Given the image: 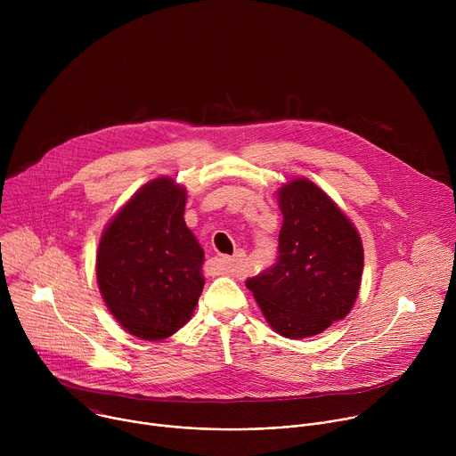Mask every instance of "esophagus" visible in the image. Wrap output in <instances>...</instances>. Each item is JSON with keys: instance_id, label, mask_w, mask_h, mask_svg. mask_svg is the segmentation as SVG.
Returning <instances> with one entry per match:
<instances>
[{"instance_id": "34e87169", "label": "esophagus", "mask_w": 456, "mask_h": 456, "mask_svg": "<svg viewBox=\"0 0 456 456\" xmlns=\"http://www.w3.org/2000/svg\"><path fill=\"white\" fill-rule=\"evenodd\" d=\"M243 259H245V252H243V250H236V252H234V256H227V257H224L225 271H227V273H234V271H236V267L243 264Z\"/></svg>"}]
</instances>
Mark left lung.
Here are the masks:
<instances>
[{
    "label": "left lung",
    "instance_id": "left-lung-1",
    "mask_svg": "<svg viewBox=\"0 0 456 456\" xmlns=\"http://www.w3.org/2000/svg\"><path fill=\"white\" fill-rule=\"evenodd\" d=\"M278 204L283 213L280 256L245 285L274 332L303 339L348 315L359 294L364 252L354 224L314 182L283 183Z\"/></svg>",
    "mask_w": 456,
    "mask_h": 456
}]
</instances>
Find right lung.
Instances as JSON below:
<instances>
[{
	"instance_id": "1",
	"label": "right lung",
	"mask_w": 456,
	"mask_h": 456,
	"mask_svg": "<svg viewBox=\"0 0 456 456\" xmlns=\"http://www.w3.org/2000/svg\"><path fill=\"white\" fill-rule=\"evenodd\" d=\"M187 192L169 176L142 185L106 225L97 250L101 296L120 327L160 341L191 319L204 289V248L183 222Z\"/></svg>"
}]
</instances>
